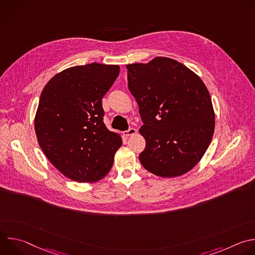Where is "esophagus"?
Segmentation results:
<instances>
[{
  "label": "esophagus",
  "instance_id": "1",
  "mask_svg": "<svg viewBox=\"0 0 255 255\" xmlns=\"http://www.w3.org/2000/svg\"><path fill=\"white\" fill-rule=\"evenodd\" d=\"M136 132H137V131H136L135 128H130V129L124 131L123 134H124V136H126V137H130V136H132V135H135Z\"/></svg>",
  "mask_w": 255,
  "mask_h": 255
}]
</instances>
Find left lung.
I'll use <instances>...</instances> for the list:
<instances>
[{
  "label": "left lung",
  "mask_w": 255,
  "mask_h": 255,
  "mask_svg": "<svg viewBox=\"0 0 255 255\" xmlns=\"http://www.w3.org/2000/svg\"><path fill=\"white\" fill-rule=\"evenodd\" d=\"M126 67L143 121L139 132L146 141L141 164L161 177L187 173L205 154L215 130L207 87L193 70L168 57Z\"/></svg>",
  "instance_id": "1"
}]
</instances>
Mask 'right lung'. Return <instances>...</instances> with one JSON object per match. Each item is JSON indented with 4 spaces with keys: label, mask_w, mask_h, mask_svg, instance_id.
I'll list each match as a JSON object with an SVG mask.
<instances>
[{
    "label": "right lung",
    "mask_w": 255,
    "mask_h": 255,
    "mask_svg": "<svg viewBox=\"0 0 255 255\" xmlns=\"http://www.w3.org/2000/svg\"><path fill=\"white\" fill-rule=\"evenodd\" d=\"M119 65L89 63L66 68L44 87L34 119L39 146L66 177L94 183L110 171L120 134L104 123L102 99L119 76Z\"/></svg>",
    "instance_id": "1"
}]
</instances>
